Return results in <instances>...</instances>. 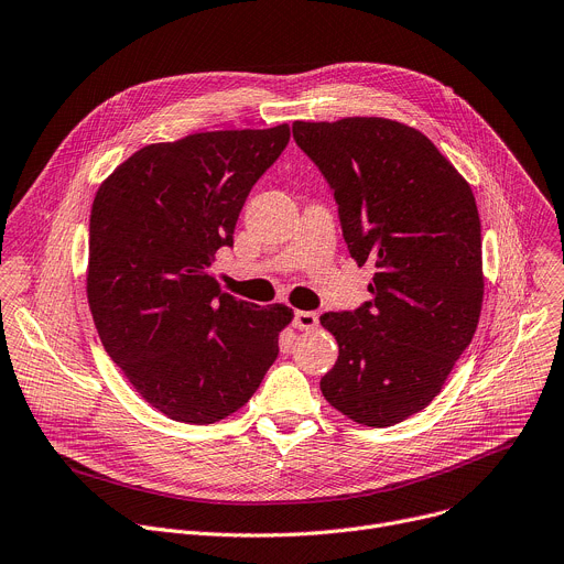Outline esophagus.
I'll return each instance as SVG.
<instances>
[{"label":"esophagus","instance_id":"esophagus-1","mask_svg":"<svg viewBox=\"0 0 564 564\" xmlns=\"http://www.w3.org/2000/svg\"><path fill=\"white\" fill-rule=\"evenodd\" d=\"M317 324H319V317H317V313H311V311H296L294 319H292V326L296 330H313V328H317Z\"/></svg>","mask_w":564,"mask_h":564}]
</instances>
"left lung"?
<instances>
[{
  "instance_id": "left-lung-1",
  "label": "left lung",
  "mask_w": 564,
  "mask_h": 564,
  "mask_svg": "<svg viewBox=\"0 0 564 564\" xmlns=\"http://www.w3.org/2000/svg\"><path fill=\"white\" fill-rule=\"evenodd\" d=\"M292 134L333 188L350 256L378 268L371 301L322 315L339 344L322 393L360 425L402 423L438 395L479 324L473 188L423 132L391 119L294 121Z\"/></svg>"
}]
</instances>
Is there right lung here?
<instances>
[{
    "label": "right lung",
    "instance_id": "1",
    "mask_svg": "<svg viewBox=\"0 0 564 564\" xmlns=\"http://www.w3.org/2000/svg\"><path fill=\"white\" fill-rule=\"evenodd\" d=\"M290 126L150 143L98 186L89 216V311L112 362L177 423L240 409L279 355L283 303L240 301L212 265L242 204L279 160Z\"/></svg>",
    "mask_w": 564,
    "mask_h": 564
}]
</instances>
